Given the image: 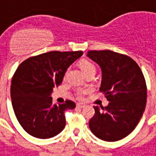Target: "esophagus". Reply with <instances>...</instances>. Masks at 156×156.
Wrapping results in <instances>:
<instances>
[{
  "label": "esophagus",
  "mask_w": 156,
  "mask_h": 156,
  "mask_svg": "<svg viewBox=\"0 0 156 156\" xmlns=\"http://www.w3.org/2000/svg\"><path fill=\"white\" fill-rule=\"evenodd\" d=\"M85 107V105L83 104H77V108H84Z\"/></svg>",
  "instance_id": "esophagus-1"
}]
</instances>
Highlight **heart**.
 Wrapping results in <instances>:
<instances>
[{
    "label": "heart",
    "instance_id": "obj_1",
    "mask_svg": "<svg viewBox=\"0 0 156 156\" xmlns=\"http://www.w3.org/2000/svg\"><path fill=\"white\" fill-rule=\"evenodd\" d=\"M79 66H80L81 69L83 71V73H84V75L90 73H95V66L94 64L90 62L89 61L87 60H82L79 62ZM77 96L78 98L83 97V92L82 91H78L77 92Z\"/></svg>",
    "mask_w": 156,
    "mask_h": 156
}]
</instances>
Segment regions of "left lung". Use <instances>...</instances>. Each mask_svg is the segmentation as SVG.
<instances>
[{"label": "left lung", "mask_w": 156, "mask_h": 156, "mask_svg": "<svg viewBox=\"0 0 156 156\" xmlns=\"http://www.w3.org/2000/svg\"><path fill=\"white\" fill-rule=\"evenodd\" d=\"M87 56L101 69L100 91L109 102L105 109L94 106L90 129L104 141L121 140L135 129L145 110L147 86L143 72L129 56L110 50L89 51Z\"/></svg>", "instance_id": "1"}]
</instances>
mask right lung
I'll use <instances>...</instances> for the list:
<instances>
[{
  "instance_id": "right-lung-1",
  "label": "right lung",
  "mask_w": 156,
  "mask_h": 156,
  "mask_svg": "<svg viewBox=\"0 0 156 156\" xmlns=\"http://www.w3.org/2000/svg\"><path fill=\"white\" fill-rule=\"evenodd\" d=\"M82 51L49 52L28 58L16 70L10 88L13 111L18 122L30 135L52 138L66 126L65 111L75 103H52L55 87L61 84L67 69L82 56Z\"/></svg>"
}]
</instances>
